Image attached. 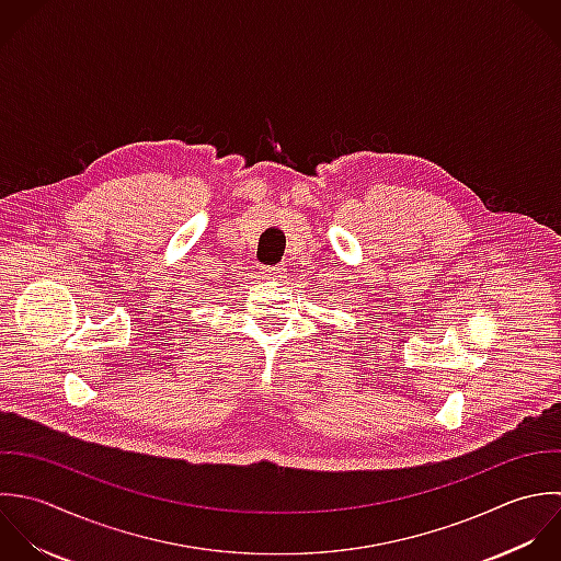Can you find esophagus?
Returning a JSON list of instances; mask_svg holds the SVG:
<instances>
[{
  "label": "esophagus",
  "mask_w": 561,
  "mask_h": 561,
  "mask_svg": "<svg viewBox=\"0 0 561 561\" xmlns=\"http://www.w3.org/2000/svg\"><path fill=\"white\" fill-rule=\"evenodd\" d=\"M262 273H264L266 277H282L284 266H262Z\"/></svg>",
  "instance_id": "34e87169"
}]
</instances>
